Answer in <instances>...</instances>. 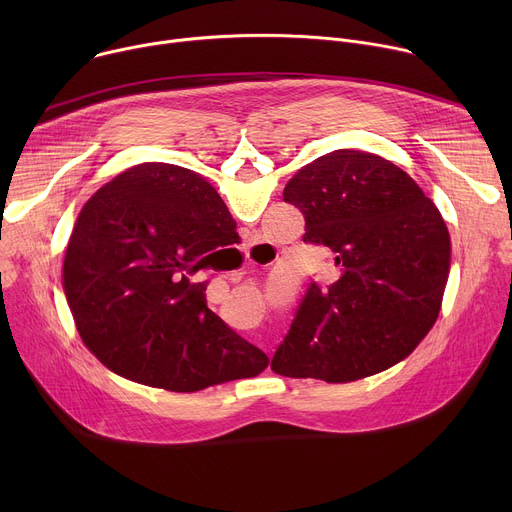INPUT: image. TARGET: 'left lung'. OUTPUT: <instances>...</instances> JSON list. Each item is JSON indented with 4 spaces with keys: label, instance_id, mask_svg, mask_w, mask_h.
Returning <instances> with one entry per match:
<instances>
[{
    "label": "left lung",
    "instance_id": "obj_1",
    "mask_svg": "<svg viewBox=\"0 0 512 512\" xmlns=\"http://www.w3.org/2000/svg\"><path fill=\"white\" fill-rule=\"evenodd\" d=\"M283 200L306 218L304 243L328 247L340 275L310 283L271 371L350 383L409 356L450 273V233L431 198L389 160L336 150L291 178Z\"/></svg>",
    "mask_w": 512,
    "mask_h": 512
}]
</instances>
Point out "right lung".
<instances>
[{"mask_svg":"<svg viewBox=\"0 0 512 512\" xmlns=\"http://www.w3.org/2000/svg\"><path fill=\"white\" fill-rule=\"evenodd\" d=\"M237 223L198 174L148 162L99 188L72 229L62 287L87 348L141 385L194 393L269 358L206 306L196 273Z\"/></svg>","mask_w":512,"mask_h":512,"instance_id":"right-lung-1","label":"right lung"}]
</instances>
